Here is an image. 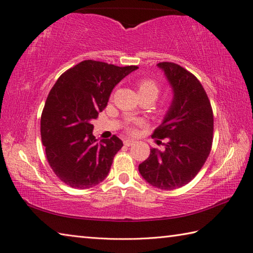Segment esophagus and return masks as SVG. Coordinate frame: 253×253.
<instances>
[{"instance_id": "obj_1", "label": "esophagus", "mask_w": 253, "mask_h": 253, "mask_svg": "<svg viewBox=\"0 0 253 253\" xmlns=\"http://www.w3.org/2000/svg\"><path fill=\"white\" fill-rule=\"evenodd\" d=\"M133 140H129V139H127V140H124V144H125L126 147H130V146H132L133 144Z\"/></svg>"}]
</instances>
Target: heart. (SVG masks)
I'll list each match as a JSON object with an SVG mask.
<instances>
[{
  "label": "heart",
  "mask_w": 253,
  "mask_h": 253,
  "mask_svg": "<svg viewBox=\"0 0 253 253\" xmlns=\"http://www.w3.org/2000/svg\"><path fill=\"white\" fill-rule=\"evenodd\" d=\"M136 87L138 90V93L140 95L141 99L150 98L153 99V101L158 98L160 92V84L157 79L153 77H143L139 79L136 83ZM139 122H136L135 125H139ZM133 124H128L127 125V132L128 133H135L136 128Z\"/></svg>",
  "instance_id": "heart-1"
}]
</instances>
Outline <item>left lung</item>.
Listing matches in <instances>:
<instances>
[{
	"instance_id": "8db88e82",
	"label": "left lung",
	"mask_w": 253,
	"mask_h": 253,
	"mask_svg": "<svg viewBox=\"0 0 253 253\" xmlns=\"http://www.w3.org/2000/svg\"><path fill=\"white\" fill-rule=\"evenodd\" d=\"M173 88L174 99L163 123L152 138L168 139L165 149H151L139 164V171L149 184L171 190L185 186L200 171L211 152L214 117L206 90L195 75L178 64L161 62Z\"/></svg>"
}]
</instances>
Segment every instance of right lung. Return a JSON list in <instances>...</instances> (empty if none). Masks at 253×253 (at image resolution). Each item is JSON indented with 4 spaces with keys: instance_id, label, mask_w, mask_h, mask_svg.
<instances>
[{
    "instance_id": "obj_1",
    "label": "right lung",
    "mask_w": 253,
    "mask_h": 253,
    "mask_svg": "<svg viewBox=\"0 0 253 253\" xmlns=\"http://www.w3.org/2000/svg\"><path fill=\"white\" fill-rule=\"evenodd\" d=\"M137 68L83 61L51 89L41 114V140L51 169L69 187L87 189L109 174L123 141L115 135L98 141L92 122L106 107L113 88Z\"/></svg>"
}]
</instances>
